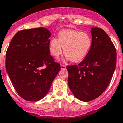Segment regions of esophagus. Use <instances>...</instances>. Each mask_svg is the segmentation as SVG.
<instances>
[{"label": "esophagus", "instance_id": "esophagus-1", "mask_svg": "<svg viewBox=\"0 0 123 123\" xmlns=\"http://www.w3.org/2000/svg\"><path fill=\"white\" fill-rule=\"evenodd\" d=\"M61 69L62 70H65L66 69V66L64 65H61Z\"/></svg>", "mask_w": 123, "mask_h": 123}]
</instances>
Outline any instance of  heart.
Masks as SVG:
<instances>
[{
  "label": "heart",
  "mask_w": 123,
  "mask_h": 123,
  "mask_svg": "<svg viewBox=\"0 0 123 123\" xmlns=\"http://www.w3.org/2000/svg\"><path fill=\"white\" fill-rule=\"evenodd\" d=\"M58 38H51L49 42V51L52 56L58 58L62 53L67 60L72 62H80L86 56L92 45V40L88 33L72 29L62 30L58 35Z\"/></svg>",
  "instance_id": "b5f03b06"
}]
</instances>
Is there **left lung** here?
Listing matches in <instances>:
<instances>
[{
  "label": "left lung",
  "mask_w": 123,
  "mask_h": 123,
  "mask_svg": "<svg viewBox=\"0 0 123 123\" xmlns=\"http://www.w3.org/2000/svg\"><path fill=\"white\" fill-rule=\"evenodd\" d=\"M92 45L85 59L78 65L67 66L68 84L74 96L90 101L102 94L113 77L116 51L111 40L103 29H91Z\"/></svg>",
  "instance_id": "obj_1"
}]
</instances>
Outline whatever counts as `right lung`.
I'll list each match as a JSON object with an SVG mask.
<instances>
[{
    "label": "right lung",
    "mask_w": 123,
    "mask_h": 123,
    "mask_svg": "<svg viewBox=\"0 0 123 123\" xmlns=\"http://www.w3.org/2000/svg\"><path fill=\"white\" fill-rule=\"evenodd\" d=\"M51 33L43 27L18 31L6 52V68L16 92L25 100L45 96L60 70L49 51Z\"/></svg>",
    "instance_id": "obj_1"
}]
</instances>
